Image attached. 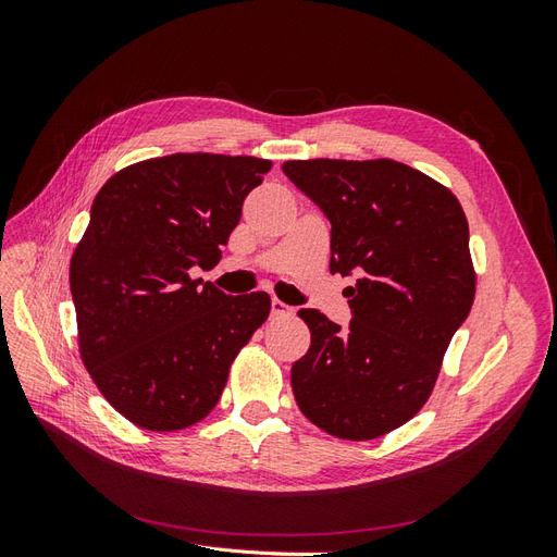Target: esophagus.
<instances>
[{
    "instance_id": "obj_1",
    "label": "esophagus",
    "mask_w": 557,
    "mask_h": 557,
    "mask_svg": "<svg viewBox=\"0 0 557 557\" xmlns=\"http://www.w3.org/2000/svg\"><path fill=\"white\" fill-rule=\"evenodd\" d=\"M295 313V309H290L288 305H283L281 299H272V315L274 318H290Z\"/></svg>"
}]
</instances>
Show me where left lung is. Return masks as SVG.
<instances>
[{
    "label": "left lung",
    "mask_w": 557,
    "mask_h": 557,
    "mask_svg": "<svg viewBox=\"0 0 557 557\" xmlns=\"http://www.w3.org/2000/svg\"><path fill=\"white\" fill-rule=\"evenodd\" d=\"M283 172L327 215L330 272L360 276L346 288L348 330L297 311L311 330L290 372L297 407L339 440H376L423 409L474 305L465 211L446 185L395 160H288Z\"/></svg>",
    "instance_id": "1"
}]
</instances>
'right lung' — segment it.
<instances>
[{
    "mask_svg": "<svg viewBox=\"0 0 557 557\" xmlns=\"http://www.w3.org/2000/svg\"><path fill=\"white\" fill-rule=\"evenodd\" d=\"M269 170L250 156L174 153L125 166L97 193L70 267L78 350L134 425L174 432L209 416L267 320V293L230 297L190 269L218 264Z\"/></svg>",
    "mask_w": 557,
    "mask_h": 557,
    "instance_id": "obj_1",
    "label": "right lung"
}]
</instances>
